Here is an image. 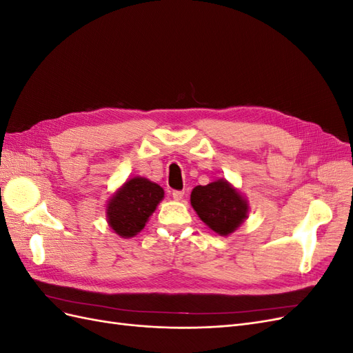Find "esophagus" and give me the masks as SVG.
Instances as JSON below:
<instances>
[{
	"mask_svg": "<svg viewBox=\"0 0 353 353\" xmlns=\"http://www.w3.org/2000/svg\"><path fill=\"white\" fill-rule=\"evenodd\" d=\"M172 197L175 199V200H181L184 197V191H179V190H174L172 191Z\"/></svg>",
	"mask_w": 353,
	"mask_h": 353,
	"instance_id": "esophagus-1",
	"label": "esophagus"
}]
</instances>
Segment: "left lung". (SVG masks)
I'll use <instances>...</instances> for the list:
<instances>
[{"instance_id":"8db88e82","label":"left lung","mask_w":353,"mask_h":353,"mask_svg":"<svg viewBox=\"0 0 353 353\" xmlns=\"http://www.w3.org/2000/svg\"><path fill=\"white\" fill-rule=\"evenodd\" d=\"M191 206L209 228L228 236L248 216V203L227 181L197 185L191 193Z\"/></svg>"}]
</instances>
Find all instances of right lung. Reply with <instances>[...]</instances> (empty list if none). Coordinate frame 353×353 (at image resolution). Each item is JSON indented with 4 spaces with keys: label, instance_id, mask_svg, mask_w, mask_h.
I'll return each instance as SVG.
<instances>
[{
    "label": "right lung",
    "instance_id": "obj_1",
    "mask_svg": "<svg viewBox=\"0 0 353 353\" xmlns=\"http://www.w3.org/2000/svg\"><path fill=\"white\" fill-rule=\"evenodd\" d=\"M162 199V187L145 178H132L109 201V225L121 237H134L144 228Z\"/></svg>",
    "mask_w": 353,
    "mask_h": 353
}]
</instances>
